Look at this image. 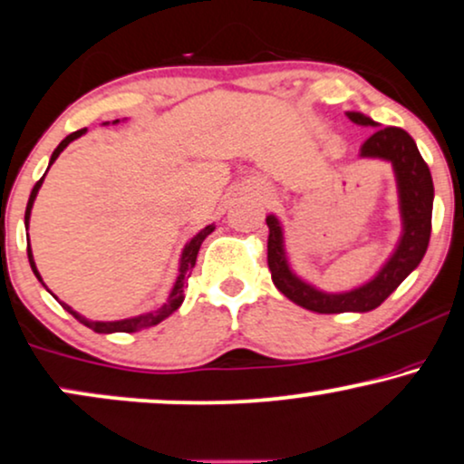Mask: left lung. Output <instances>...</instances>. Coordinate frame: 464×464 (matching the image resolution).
I'll list each match as a JSON object with an SVG mask.
<instances>
[{
  "label": "left lung",
  "mask_w": 464,
  "mask_h": 464,
  "mask_svg": "<svg viewBox=\"0 0 464 464\" xmlns=\"http://www.w3.org/2000/svg\"><path fill=\"white\" fill-rule=\"evenodd\" d=\"M347 115L355 124L377 128L371 137L363 140L360 156L390 160L394 167L398 197H401L402 237L394 255L390 256V261L381 267V272L371 283L347 293H324L304 283L291 272L285 255L283 227L276 216H267V266L276 289L297 306L319 314L368 313V310L381 306L398 289V285L420 266V261L426 255L428 242H430L435 186H432L430 169L421 158L411 134L396 126L379 128L377 121H372L371 117L353 113V111H349Z\"/></svg>",
  "instance_id": "left-lung-1"
}]
</instances>
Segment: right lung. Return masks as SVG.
Listing matches in <instances>:
<instances>
[{"label":"right lung","instance_id":"1","mask_svg":"<svg viewBox=\"0 0 464 464\" xmlns=\"http://www.w3.org/2000/svg\"><path fill=\"white\" fill-rule=\"evenodd\" d=\"M115 124H117V120H115ZM83 132H85V128H81V130H76V132H72V134H68V137L63 139L60 145H57L55 151H53L49 167H51L53 162L57 160V156H60L62 151L68 148V143H72V140H74V139H79L81 134H83ZM46 171H49V169H46ZM44 175H46V173H44ZM44 175L36 181V186H34L32 195H29L27 209H25V227L29 225V214H32V205H34V201H36V195H38L40 186H43ZM212 231H214V225H208V227L203 228V231H198L197 236L192 237L188 244H186L184 252H181V261H179V274H178V280H175L173 291L169 293V300H167V304H164L162 308L151 310V313H145V314H139V316H130V319H121V321H87L85 316H81L79 313H74V310L70 308L68 304H63V302H60V304H62L63 308L68 310L70 314L74 316L76 321H79V324L87 325V327H90V330L98 332V334H113V332H126V334H132V332L148 330V327H151V325H158V324H160V321L167 319L169 314H173L175 310H178V308L181 306V302H184V297H186V295H184V291H186V286H188V278H190V274H192V267H195V263H197L198 248H201L203 239L208 237L209 233H212ZM27 256H29V266H32L34 274H36V278L40 280V283H43V278H40V274H38V269H36V263H34V255H32V248H29V244H27ZM43 285H44V283H43Z\"/></svg>","mask_w":464,"mask_h":464}]
</instances>
